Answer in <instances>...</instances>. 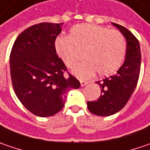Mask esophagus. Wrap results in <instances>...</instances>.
Here are the masks:
<instances>
[{
    "instance_id": "1",
    "label": "esophagus",
    "mask_w": 150,
    "mask_h": 150,
    "mask_svg": "<svg viewBox=\"0 0 150 150\" xmlns=\"http://www.w3.org/2000/svg\"><path fill=\"white\" fill-rule=\"evenodd\" d=\"M80 82H81V86H86L88 84V82L85 81H80Z\"/></svg>"
}]
</instances>
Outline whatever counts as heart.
<instances>
[{
	"label": "heart",
	"mask_w": 150,
	"mask_h": 150,
	"mask_svg": "<svg viewBox=\"0 0 150 150\" xmlns=\"http://www.w3.org/2000/svg\"><path fill=\"white\" fill-rule=\"evenodd\" d=\"M54 49L67 67H72L78 60V51H83L86 59L72 69V73L81 79H87L96 74L108 76L116 73L123 63L127 44L123 35L116 30L95 24L74 26L69 37H59Z\"/></svg>",
	"instance_id": "b5f03b06"
}]
</instances>
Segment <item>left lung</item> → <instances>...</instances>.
<instances>
[{
	"label": "left lung",
	"mask_w": 150,
	"mask_h": 150,
	"mask_svg": "<svg viewBox=\"0 0 150 150\" xmlns=\"http://www.w3.org/2000/svg\"><path fill=\"white\" fill-rule=\"evenodd\" d=\"M120 31L127 41L125 60L117 74L96 83L101 93L97 101H87V108L92 114L108 117L124 108L134 92L139 81L141 64L139 42L126 28L112 23Z\"/></svg>",
	"instance_id": "left-lung-1"
}]
</instances>
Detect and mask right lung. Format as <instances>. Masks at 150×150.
<instances>
[{
    "label": "right lung",
    "instance_id": "right-lung-1",
    "mask_svg": "<svg viewBox=\"0 0 150 150\" xmlns=\"http://www.w3.org/2000/svg\"><path fill=\"white\" fill-rule=\"evenodd\" d=\"M63 23L33 25L17 37L10 55L11 83L17 98L33 114L47 117L62 110L67 93L81 86L56 54Z\"/></svg>",
    "mask_w": 150,
    "mask_h": 150
}]
</instances>
